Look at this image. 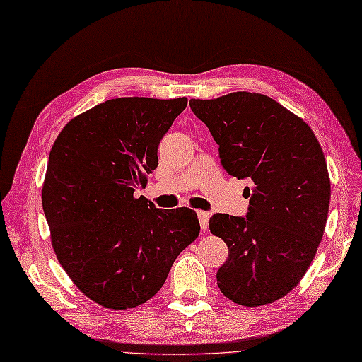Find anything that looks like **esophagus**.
<instances>
[{
  "instance_id": "obj_1",
  "label": "esophagus",
  "mask_w": 362,
  "mask_h": 362,
  "mask_svg": "<svg viewBox=\"0 0 362 362\" xmlns=\"http://www.w3.org/2000/svg\"><path fill=\"white\" fill-rule=\"evenodd\" d=\"M197 216H199V221H200V227L202 230H208V223H209V217L211 214L206 213V211H197Z\"/></svg>"
}]
</instances>
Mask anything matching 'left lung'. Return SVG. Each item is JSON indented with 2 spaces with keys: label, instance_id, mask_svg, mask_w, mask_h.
<instances>
[{
  "label": "left lung",
  "instance_id": "8db88e82",
  "mask_svg": "<svg viewBox=\"0 0 362 362\" xmlns=\"http://www.w3.org/2000/svg\"><path fill=\"white\" fill-rule=\"evenodd\" d=\"M189 105L219 145L227 173L252 184L247 216L209 219L211 233L228 247L217 285L245 308L274 303L299 284L323 238L331 182L322 146L301 118L264 94L238 91Z\"/></svg>",
  "mask_w": 362,
  "mask_h": 362
}]
</instances>
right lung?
Masks as SVG:
<instances>
[{
    "label": "right lung",
    "mask_w": 362,
    "mask_h": 362,
    "mask_svg": "<svg viewBox=\"0 0 362 362\" xmlns=\"http://www.w3.org/2000/svg\"><path fill=\"white\" fill-rule=\"evenodd\" d=\"M186 105V98L105 100L72 118L52 146L42 208L53 250L77 288L107 309L151 299L200 233L194 209H159L134 194Z\"/></svg>",
    "instance_id": "add662e5"
}]
</instances>
